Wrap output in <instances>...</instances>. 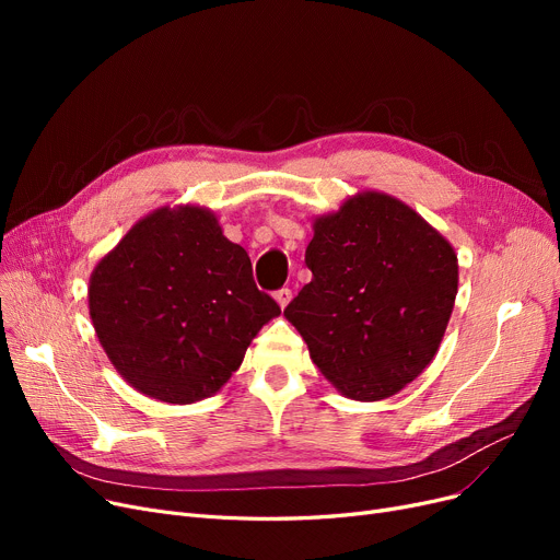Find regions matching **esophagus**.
Listing matches in <instances>:
<instances>
[{
  "mask_svg": "<svg viewBox=\"0 0 560 560\" xmlns=\"http://www.w3.org/2000/svg\"><path fill=\"white\" fill-rule=\"evenodd\" d=\"M275 300H277V304H279L281 308H285V306L290 304V300H292V290H290V288L277 290V292H275Z\"/></svg>",
  "mask_w": 560,
  "mask_h": 560,
  "instance_id": "esophagus-1",
  "label": "esophagus"
}]
</instances>
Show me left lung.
<instances>
[{
    "label": "left lung",
    "instance_id": "obj_1",
    "mask_svg": "<svg viewBox=\"0 0 560 560\" xmlns=\"http://www.w3.org/2000/svg\"><path fill=\"white\" fill-rule=\"evenodd\" d=\"M306 265L313 279L283 315L345 397H393L429 368L454 311L458 258L420 213L357 192L313 220Z\"/></svg>",
    "mask_w": 560,
    "mask_h": 560
}]
</instances>
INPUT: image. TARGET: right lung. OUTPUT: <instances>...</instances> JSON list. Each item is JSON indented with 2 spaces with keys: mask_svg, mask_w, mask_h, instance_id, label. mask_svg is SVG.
Here are the masks:
<instances>
[{
  "mask_svg": "<svg viewBox=\"0 0 560 560\" xmlns=\"http://www.w3.org/2000/svg\"><path fill=\"white\" fill-rule=\"evenodd\" d=\"M88 308L113 368L165 404L215 395L281 313L256 288L247 252L192 203L138 220L95 265Z\"/></svg>",
  "mask_w": 560,
  "mask_h": 560,
  "instance_id": "obj_1",
  "label": "right lung"
}]
</instances>
